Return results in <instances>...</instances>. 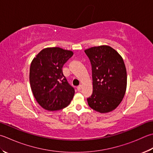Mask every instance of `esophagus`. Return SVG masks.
<instances>
[{
  "mask_svg": "<svg viewBox=\"0 0 153 153\" xmlns=\"http://www.w3.org/2000/svg\"><path fill=\"white\" fill-rule=\"evenodd\" d=\"M81 88H82V85H79V86H77V90L78 91H80V90H81Z\"/></svg>",
  "mask_w": 153,
  "mask_h": 153,
  "instance_id": "34e87169",
  "label": "esophagus"
}]
</instances>
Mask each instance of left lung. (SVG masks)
Here are the masks:
<instances>
[{
	"label": "left lung",
	"instance_id": "obj_1",
	"mask_svg": "<svg viewBox=\"0 0 153 153\" xmlns=\"http://www.w3.org/2000/svg\"><path fill=\"white\" fill-rule=\"evenodd\" d=\"M92 66L93 91L87 99L89 106L100 113L114 111L121 102L127 84L126 67L122 56L107 45L85 51Z\"/></svg>",
	"mask_w": 153,
	"mask_h": 153
}]
</instances>
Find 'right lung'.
I'll return each mask as SVG.
<instances>
[{"instance_id":"1","label":"right lung","mask_w":153,"mask_h":153,"mask_svg":"<svg viewBox=\"0 0 153 153\" xmlns=\"http://www.w3.org/2000/svg\"><path fill=\"white\" fill-rule=\"evenodd\" d=\"M73 55L71 51L48 47L32 60L29 73L31 90L37 102L45 110H61L73 99L74 89L62 73L63 65Z\"/></svg>"}]
</instances>
